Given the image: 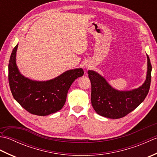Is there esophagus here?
<instances>
[{
    "label": "esophagus",
    "mask_w": 157,
    "mask_h": 157,
    "mask_svg": "<svg viewBox=\"0 0 157 157\" xmlns=\"http://www.w3.org/2000/svg\"><path fill=\"white\" fill-rule=\"evenodd\" d=\"M90 67H91L90 65H89V64H86L85 65V67L87 68V69H89Z\"/></svg>",
    "instance_id": "34e87169"
}]
</instances>
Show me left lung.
<instances>
[{"label": "left lung", "instance_id": "8db88e82", "mask_svg": "<svg viewBox=\"0 0 157 157\" xmlns=\"http://www.w3.org/2000/svg\"><path fill=\"white\" fill-rule=\"evenodd\" d=\"M146 79L142 86L131 91H119L113 88L105 79L92 70L88 71L91 81V102L98 115L111 119L123 117L144 101L151 82L152 65L148 56Z\"/></svg>", "mask_w": 157, "mask_h": 157}]
</instances>
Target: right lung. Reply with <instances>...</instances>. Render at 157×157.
<instances>
[{
    "label": "right lung",
    "instance_id": "1",
    "mask_svg": "<svg viewBox=\"0 0 157 157\" xmlns=\"http://www.w3.org/2000/svg\"><path fill=\"white\" fill-rule=\"evenodd\" d=\"M18 45L13 48L9 63V83L13 98L33 115L46 116L56 113L64 106L67 94L75 79L84 75L82 69L65 71L46 82L33 81L19 73L15 62Z\"/></svg>",
    "mask_w": 157,
    "mask_h": 157
}]
</instances>
